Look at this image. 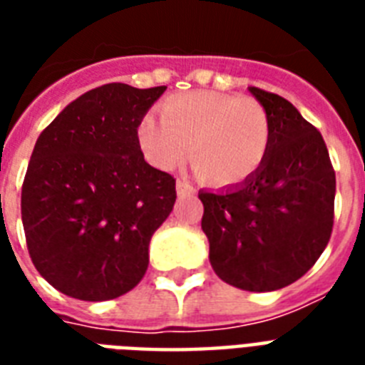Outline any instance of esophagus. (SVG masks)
<instances>
[{
  "mask_svg": "<svg viewBox=\"0 0 365 365\" xmlns=\"http://www.w3.org/2000/svg\"><path fill=\"white\" fill-rule=\"evenodd\" d=\"M176 189H178V195H180V197H187V195L195 193L193 185H191L189 182H183V180H180V182L176 183Z\"/></svg>",
  "mask_w": 365,
  "mask_h": 365,
  "instance_id": "esophagus-1",
  "label": "esophagus"
}]
</instances>
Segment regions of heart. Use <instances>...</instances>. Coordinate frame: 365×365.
Listing matches in <instances>:
<instances>
[{
	"instance_id": "b5f03b06",
	"label": "heart",
	"mask_w": 365,
	"mask_h": 365,
	"mask_svg": "<svg viewBox=\"0 0 365 365\" xmlns=\"http://www.w3.org/2000/svg\"><path fill=\"white\" fill-rule=\"evenodd\" d=\"M160 119L148 113L138 123L143 157L159 170H172L189 153L195 170L220 187L248 182L271 148V119L254 98L231 94H174L159 106Z\"/></svg>"
}]
</instances>
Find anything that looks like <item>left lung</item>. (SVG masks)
Masks as SVG:
<instances>
[{
    "instance_id": "obj_1",
    "label": "left lung",
    "mask_w": 365,
    "mask_h": 365,
    "mask_svg": "<svg viewBox=\"0 0 365 365\" xmlns=\"http://www.w3.org/2000/svg\"><path fill=\"white\" fill-rule=\"evenodd\" d=\"M271 119V148L248 182L199 191L210 263L223 282L274 292L311 269L334 227L335 172L322 134L278 94L250 87Z\"/></svg>"
}]
</instances>
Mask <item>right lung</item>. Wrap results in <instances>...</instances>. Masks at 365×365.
Instances as JSON below:
<instances>
[{"label": "right lung", "instance_id": "right-lung-1", "mask_svg": "<svg viewBox=\"0 0 365 365\" xmlns=\"http://www.w3.org/2000/svg\"><path fill=\"white\" fill-rule=\"evenodd\" d=\"M166 87L110 83L68 104L37 138L22 185L34 265L81 301L130 292L170 216L176 180L145 163L136 128Z\"/></svg>", "mask_w": 365, "mask_h": 365}]
</instances>
